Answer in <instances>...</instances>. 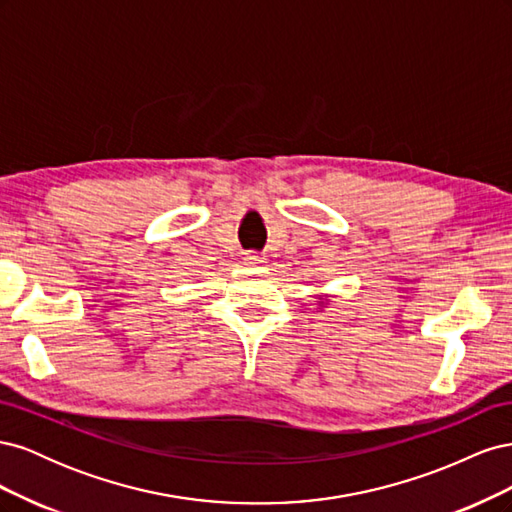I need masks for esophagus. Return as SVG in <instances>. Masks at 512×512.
I'll list each match as a JSON object with an SVG mask.
<instances>
[{
    "label": "esophagus",
    "mask_w": 512,
    "mask_h": 512,
    "mask_svg": "<svg viewBox=\"0 0 512 512\" xmlns=\"http://www.w3.org/2000/svg\"><path fill=\"white\" fill-rule=\"evenodd\" d=\"M243 260L247 262V265H260V262H262V260H265V258H262V256H260L258 252H245Z\"/></svg>",
    "instance_id": "obj_1"
}]
</instances>
